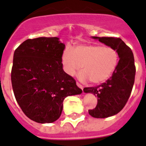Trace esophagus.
<instances>
[{
	"label": "esophagus",
	"instance_id": "1",
	"mask_svg": "<svg viewBox=\"0 0 146 146\" xmlns=\"http://www.w3.org/2000/svg\"><path fill=\"white\" fill-rule=\"evenodd\" d=\"M76 84H77V85H78V86L79 87V88H80V89H82V90H83V88H84V87L82 86V85H81V84H80V83H79V82H76Z\"/></svg>",
	"mask_w": 146,
	"mask_h": 146
}]
</instances>
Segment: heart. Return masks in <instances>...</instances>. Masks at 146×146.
Instances as JSON below:
<instances>
[{"instance_id": "b5f03b06", "label": "heart", "mask_w": 146, "mask_h": 146, "mask_svg": "<svg viewBox=\"0 0 146 146\" xmlns=\"http://www.w3.org/2000/svg\"><path fill=\"white\" fill-rule=\"evenodd\" d=\"M62 64L68 76H73L82 67L80 73L81 80H90L93 84H99L110 78L117 69L119 55L117 49L100 44H81L74 51L66 47L63 52Z\"/></svg>"}]
</instances>
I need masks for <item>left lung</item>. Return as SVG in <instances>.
Returning <instances> with one entry per match:
<instances>
[{
    "instance_id": "obj_1",
    "label": "left lung",
    "mask_w": 146,
    "mask_h": 146,
    "mask_svg": "<svg viewBox=\"0 0 146 146\" xmlns=\"http://www.w3.org/2000/svg\"><path fill=\"white\" fill-rule=\"evenodd\" d=\"M93 38L117 49L119 55L117 69L107 81L98 86L83 89L85 92L93 93L98 98L96 107L88 110L90 115L95 118H107L119 113L130 97L136 75L134 57L130 47L120 38Z\"/></svg>"
}]
</instances>
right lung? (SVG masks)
<instances>
[{
	"label": "right lung",
	"instance_id": "right-lung-1",
	"mask_svg": "<svg viewBox=\"0 0 146 146\" xmlns=\"http://www.w3.org/2000/svg\"><path fill=\"white\" fill-rule=\"evenodd\" d=\"M58 39H27L14 53L11 70L13 92L24 114L37 123L56 121L62 112L65 98L82 93L75 79L63 69L65 45Z\"/></svg>",
	"mask_w": 146,
	"mask_h": 146
}]
</instances>
